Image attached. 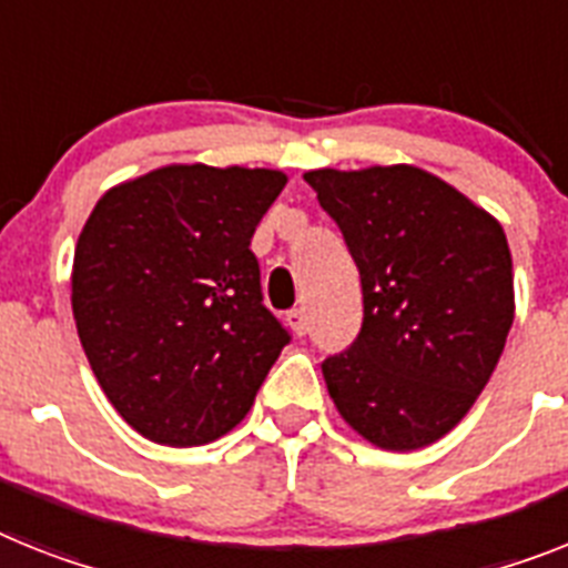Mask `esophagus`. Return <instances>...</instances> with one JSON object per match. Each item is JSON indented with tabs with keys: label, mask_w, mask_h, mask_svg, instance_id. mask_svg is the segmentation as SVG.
I'll use <instances>...</instances> for the list:
<instances>
[{
	"label": "esophagus",
	"mask_w": 568,
	"mask_h": 568,
	"mask_svg": "<svg viewBox=\"0 0 568 568\" xmlns=\"http://www.w3.org/2000/svg\"><path fill=\"white\" fill-rule=\"evenodd\" d=\"M285 321H288V326H292V332L297 337H303L308 332V321H306V312H303V308H292V312L285 314Z\"/></svg>",
	"instance_id": "obj_1"
}]
</instances>
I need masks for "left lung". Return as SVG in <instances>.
<instances>
[{
	"instance_id": "obj_1",
	"label": "left lung",
	"mask_w": 568,
	"mask_h": 568,
	"mask_svg": "<svg viewBox=\"0 0 568 568\" xmlns=\"http://www.w3.org/2000/svg\"><path fill=\"white\" fill-rule=\"evenodd\" d=\"M361 271L364 326L323 361L337 413L381 450H418L479 398L514 323V268L497 219L413 164L312 170Z\"/></svg>"
}]
</instances>
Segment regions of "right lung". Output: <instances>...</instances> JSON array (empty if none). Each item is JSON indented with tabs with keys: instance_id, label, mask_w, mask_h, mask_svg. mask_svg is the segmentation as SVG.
<instances>
[{
	"instance_id": "right-lung-1",
	"label": "right lung",
	"mask_w": 568,
	"mask_h": 568,
	"mask_svg": "<svg viewBox=\"0 0 568 568\" xmlns=\"http://www.w3.org/2000/svg\"><path fill=\"white\" fill-rule=\"evenodd\" d=\"M285 181L166 164L109 187L85 219L71 265L80 343L112 407L155 445L231 433L288 343L251 254Z\"/></svg>"
}]
</instances>
